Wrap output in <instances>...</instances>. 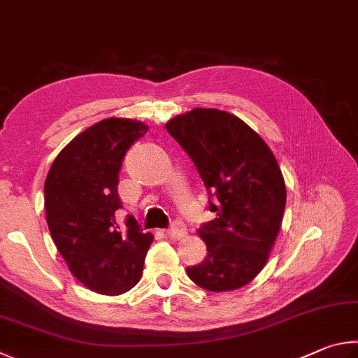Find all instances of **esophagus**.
I'll return each instance as SVG.
<instances>
[{
    "label": "esophagus",
    "instance_id": "obj_1",
    "mask_svg": "<svg viewBox=\"0 0 358 358\" xmlns=\"http://www.w3.org/2000/svg\"><path fill=\"white\" fill-rule=\"evenodd\" d=\"M166 236L171 239H180L185 236V224L182 222H173L171 227L166 229Z\"/></svg>",
    "mask_w": 358,
    "mask_h": 358
}]
</instances>
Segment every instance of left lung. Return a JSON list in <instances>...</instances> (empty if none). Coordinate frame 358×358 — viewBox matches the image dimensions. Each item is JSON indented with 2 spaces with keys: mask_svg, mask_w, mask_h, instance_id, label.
Listing matches in <instances>:
<instances>
[{
  "mask_svg": "<svg viewBox=\"0 0 358 358\" xmlns=\"http://www.w3.org/2000/svg\"><path fill=\"white\" fill-rule=\"evenodd\" d=\"M165 129L195 163L208 208L217 214L198 229L208 255L187 273L212 292L239 289L266 266L283 220L286 187L277 159L255 130L227 111L195 108Z\"/></svg>",
  "mask_w": 358,
  "mask_h": 358,
  "instance_id": "1",
  "label": "left lung"
}]
</instances>
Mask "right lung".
Masks as SVG:
<instances>
[{
	"mask_svg": "<svg viewBox=\"0 0 358 358\" xmlns=\"http://www.w3.org/2000/svg\"><path fill=\"white\" fill-rule=\"evenodd\" d=\"M148 127L131 119L110 117L81 131L56 157L47 174L45 212L50 234L75 278L105 296L130 291L141 278L152 234L122 208L119 169L131 144Z\"/></svg>",
	"mask_w": 358,
	"mask_h": 358,
	"instance_id": "obj_1",
	"label": "right lung"
}]
</instances>
